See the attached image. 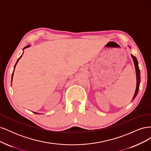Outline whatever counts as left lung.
Wrapping results in <instances>:
<instances>
[{
	"instance_id": "left-lung-1",
	"label": "left lung",
	"mask_w": 151,
	"mask_h": 151,
	"mask_svg": "<svg viewBox=\"0 0 151 151\" xmlns=\"http://www.w3.org/2000/svg\"><path fill=\"white\" fill-rule=\"evenodd\" d=\"M131 57L133 58V60L134 62V65H135V72H136V77H137V86H136V89H135V92L134 94V96L133 97V99H132V101L135 99L136 97L137 94L138 93L139 89V86L140 83V69L139 68V64H138V62L137 60V58L133 55L131 54Z\"/></svg>"
}]
</instances>
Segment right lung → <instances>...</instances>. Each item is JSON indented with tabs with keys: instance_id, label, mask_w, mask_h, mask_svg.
Masks as SVG:
<instances>
[{
	"instance_id": "add662e5",
	"label": "right lung",
	"mask_w": 151,
	"mask_h": 151,
	"mask_svg": "<svg viewBox=\"0 0 151 151\" xmlns=\"http://www.w3.org/2000/svg\"><path fill=\"white\" fill-rule=\"evenodd\" d=\"M30 47V45H28V46H26V47H25L24 48H23V50L25 49V48H28V47ZM22 54H23V53H22ZM22 54L21 55V57L18 58V60H17V62H16V64H15V65H14V69H15V67H16V64L17 63V62H18V61H19V59L21 58V57H22ZM14 71H13V72H12V79H11V81H12V77H13V74H14ZM34 113H35V114H40V113H36V112H33Z\"/></svg>"
}]
</instances>
